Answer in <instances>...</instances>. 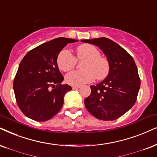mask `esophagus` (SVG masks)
I'll return each instance as SVG.
<instances>
[{
	"instance_id": "1",
	"label": "esophagus",
	"mask_w": 157,
	"mask_h": 157,
	"mask_svg": "<svg viewBox=\"0 0 157 157\" xmlns=\"http://www.w3.org/2000/svg\"><path fill=\"white\" fill-rule=\"evenodd\" d=\"M73 90H76V89H78L80 88V86H75V85H73V86L72 87Z\"/></svg>"
}]
</instances>
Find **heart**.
<instances>
[{
  "instance_id": "heart-1",
  "label": "heart",
  "mask_w": 157,
  "mask_h": 157,
  "mask_svg": "<svg viewBox=\"0 0 157 157\" xmlns=\"http://www.w3.org/2000/svg\"><path fill=\"white\" fill-rule=\"evenodd\" d=\"M77 60L82 61L81 70H75L66 75V82L69 85L80 86L91 82L96 79L102 80L110 72V62L106 57L101 56L100 51L90 44H82L77 48L76 57L67 49L61 50L57 56V65L64 72L72 69Z\"/></svg>"
}]
</instances>
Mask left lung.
Masks as SVG:
<instances>
[{"label": "left lung", "instance_id": "8db88e82", "mask_svg": "<svg viewBox=\"0 0 157 157\" xmlns=\"http://www.w3.org/2000/svg\"><path fill=\"white\" fill-rule=\"evenodd\" d=\"M82 42L100 48L111 67L104 81L90 86V95L85 99V107L99 120L118 119L135 104L140 89V80L134 59L120 45L106 37Z\"/></svg>", "mask_w": 157, "mask_h": 157}]
</instances>
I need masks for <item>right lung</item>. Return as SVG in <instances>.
Masks as SVG:
<instances>
[{"label":"right lung","mask_w":157,"mask_h":157,"mask_svg":"<svg viewBox=\"0 0 157 157\" xmlns=\"http://www.w3.org/2000/svg\"><path fill=\"white\" fill-rule=\"evenodd\" d=\"M77 40L59 37L32 49L19 64L13 80L17 103L23 114L32 120L44 122L58 113L64 95L72 90L61 85L57 56L69 43Z\"/></svg>","instance_id":"add662e5"}]
</instances>
